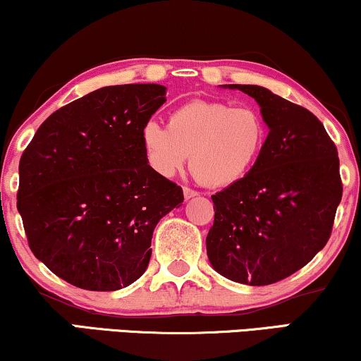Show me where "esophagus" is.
<instances>
[{
  "instance_id": "esophagus-1",
  "label": "esophagus",
  "mask_w": 361,
  "mask_h": 361,
  "mask_svg": "<svg viewBox=\"0 0 361 361\" xmlns=\"http://www.w3.org/2000/svg\"><path fill=\"white\" fill-rule=\"evenodd\" d=\"M183 195H185V200H190V198H195V196H198V193H196L195 190H191V188H183Z\"/></svg>"
}]
</instances>
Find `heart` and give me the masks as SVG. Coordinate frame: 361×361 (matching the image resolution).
I'll use <instances>...</instances> for the list:
<instances>
[{"label": "heart", "mask_w": 361, "mask_h": 361, "mask_svg": "<svg viewBox=\"0 0 361 361\" xmlns=\"http://www.w3.org/2000/svg\"><path fill=\"white\" fill-rule=\"evenodd\" d=\"M268 141V126L252 108L195 99L173 109L168 126L149 120L141 128V145L149 165L161 176L181 171L190 154V171L208 188H226L255 170Z\"/></svg>", "instance_id": "b5f03b06"}]
</instances>
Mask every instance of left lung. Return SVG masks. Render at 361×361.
<instances>
[{"label":"left lung","mask_w":361,"mask_h":361,"mask_svg":"<svg viewBox=\"0 0 361 361\" xmlns=\"http://www.w3.org/2000/svg\"><path fill=\"white\" fill-rule=\"evenodd\" d=\"M223 86L255 98L270 131L255 170L212 196L208 259L231 281L271 285L303 268L330 238L343 191L338 152L307 108L263 86Z\"/></svg>","instance_id":"1"}]
</instances>
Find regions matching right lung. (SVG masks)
<instances>
[{
    "instance_id": "add662e5",
    "label": "right lung",
    "mask_w": 361,
    "mask_h": 361,
    "mask_svg": "<svg viewBox=\"0 0 361 361\" xmlns=\"http://www.w3.org/2000/svg\"><path fill=\"white\" fill-rule=\"evenodd\" d=\"M165 102L161 85L104 86L54 111L23 153L18 212L31 252L78 288L138 280L158 221L183 203L141 145V128Z\"/></svg>"
}]
</instances>
